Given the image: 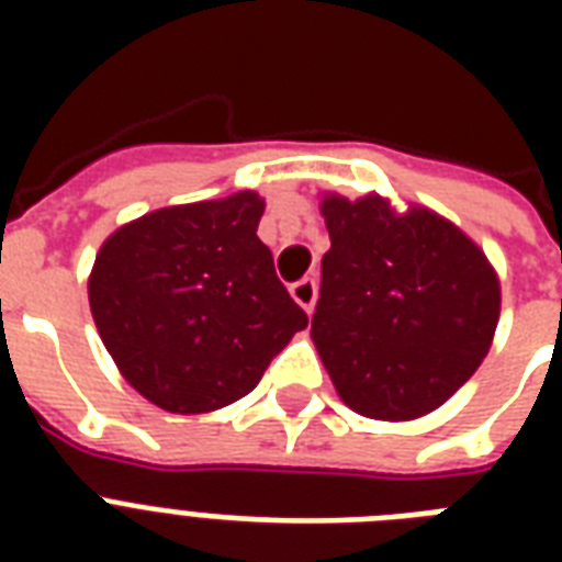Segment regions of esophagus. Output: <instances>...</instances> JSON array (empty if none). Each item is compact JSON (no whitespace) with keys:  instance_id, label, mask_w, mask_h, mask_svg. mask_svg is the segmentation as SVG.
Returning a JSON list of instances; mask_svg holds the SVG:
<instances>
[{"instance_id":"34e87169","label":"esophagus","mask_w":562,"mask_h":562,"mask_svg":"<svg viewBox=\"0 0 562 562\" xmlns=\"http://www.w3.org/2000/svg\"><path fill=\"white\" fill-rule=\"evenodd\" d=\"M289 291H291V297H294V303H297L306 315H312V308H315V300H317V282L312 280V277H303V280L294 282Z\"/></svg>"}]
</instances>
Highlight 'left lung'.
I'll list each match as a JSON object with an SVG mask.
<instances>
[{"label": "left lung", "instance_id": "left-lung-1", "mask_svg": "<svg viewBox=\"0 0 562 562\" xmlns=\"http://www.w3.org/2000/svg\"><path fill=\"white\" fill-rule=\"evenodd\" d=\"M329 250L312 341L356 414L405 423L440 408L493 347L502 282L458 224L423 203L321 194Z\"/></svg>", "mask_w": 562, "mask_h": 562}]
</instances>
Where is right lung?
<instances>
[{"label":"right lung","instance_id":"1","mask_svg":"<svg viewBox=\"0 0 562 562\" xmlns=\"http://www.w3.org/2000/svg\"><path fill=\"white\" fill-rule=\"evenodd\" d=\"M265 198L145 212L95 254L87 294L110 359L136 393L171 414H210L254 391L306 329L256 227Z\"/></svg>","mask_w":562,"mask_h":562}]
</instances>
